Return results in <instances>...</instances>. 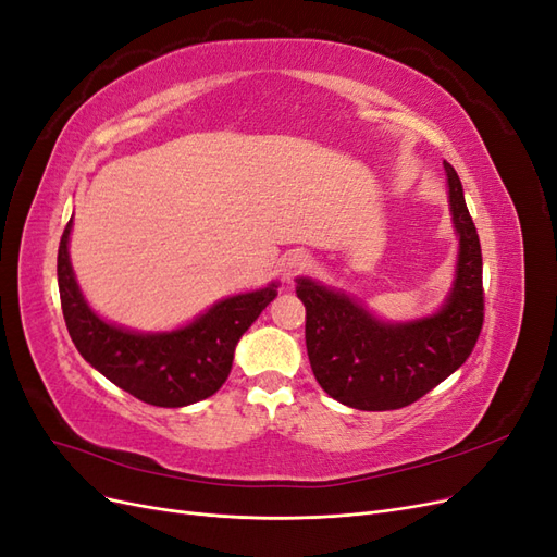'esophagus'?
Listing matches in <instances>:
<instances>
[{"mask_svg": "<svg viewBox=\"0 0 557 557\" xmlns=\"http://www.w3.org/2000/svg\"><path fill=\"white\" fill-rule=\"evenodd\" d=\"M309 267H311V258L307 256L305 250H290L288 256L283 258V274H285V278H295L299 274H305Z\"/></svg>", "mask_w": 557, "mask_h": 557, "instance_id": "obj_1", "label": "esophagus"}]
</instances>
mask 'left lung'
I'll return each instance as SVG.
<instances>
[{
    "mask_svg": "<svg viewBox=\"0 0 557 557\" xmlns=\"http://www.w3.org/2000/svg\"><path fill=\"white\" fill-rule=\"evenodd\" d=\"M453 225L460 234L458 276L446 305L411 323H383L356 299L297 278L307 307V352L323 391L360 411L409 407L462 367L483 327V260L458 172L444 162Z\"/></svg>",
    "mask_w": 557,
    "mask_h": 557,
    "instance_id": "8db88e82",
    "label": "left lung"
}]
</instances>
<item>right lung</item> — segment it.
Masks as SVG:
<instances>
[{
    "label": "right lung",
    "mask_w": 557,
    "mask_h": 557,
    "mask_svg": "<svg viewBox=\"0 0 557 557\" xmlns=\"http://www.w3.org/2000/svg\"><path fill=\"white\" fill-rule=\"evenodd\" d=\"M66 223L58 248V285L66 330L78 352L99 374L153 407H188L211 397L225 383L242 334L276 297L278 285L218 301L190 325L141 334L115 327L83 299L70 262Z\"/></svg>",
    "instance_id": "add662e5"
}]
</instances>
